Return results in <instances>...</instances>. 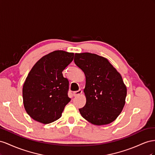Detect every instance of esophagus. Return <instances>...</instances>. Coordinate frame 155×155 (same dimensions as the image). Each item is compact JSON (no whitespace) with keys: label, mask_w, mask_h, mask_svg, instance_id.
<instances>
[{"label":"esophagus","mask_w":155,"mask_h":155,"mask_svg":"<svg viewBox=\"0 0 155 155\" xmlns=\"http://www.w3.org/2000/svg\"><path fill=\"white\" fill-rule=\"evenodd\" d=\"M82 91L81 90H79L78 91H74L73 92V96L76 97V96H78V95H80L81 94H82Z\"/></svg>","instance_id":"obj_1"}]
</instances>
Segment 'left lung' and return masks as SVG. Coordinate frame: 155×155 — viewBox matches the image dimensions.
I'll return each instance as SVG.
<instances>
[{
    "label": "left lung",
    "mask_w": 155,
    "mask_h": 155,
    "mask_svg": "<svg viewBox=\"0 0 155 155\" xmlns=\"http://www.w3.org/2000/svg\"><path fill=\"white\" fill-rule=\"evenodd\" d=\"M74 63L86 76L84 89L86 103L81 116L95 125L116 120L125 104L127 87L121 75L103 56L90 52L75 53Z\"/></svg>",
    "instance_id": "left-lung-1"
}]
</instances>
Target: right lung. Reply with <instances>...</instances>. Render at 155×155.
<instances>
[{
    "label": "right lung",
    "instance_id": "right-lung-1",
    "mask_svg": "<svg viewBox=\"0 0 155 155\" xmlns=\"http://www.w3.org/2000/svg\"><path fill=\"white\" fill-rule=\"evenodd\" d=\"M74 53L55 51L43 56L35 64L23 87V104L34 120L43 124L61 116L71 99L69 81L62 71L71 62Z\"/></svg>",
    "mask_w": 155,
    "mask_h": 155
}]
</instances>
